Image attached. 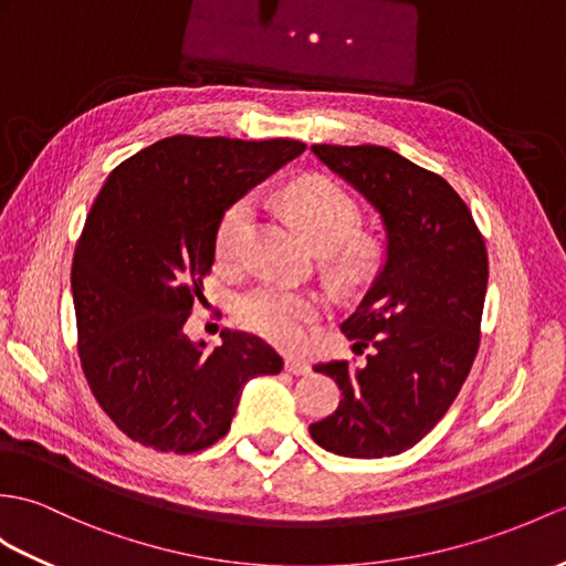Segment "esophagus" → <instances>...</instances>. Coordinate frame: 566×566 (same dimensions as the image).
Masks as SVG:
<instances>
[{"label":"esophagus","instance_id":"obj_1","mask_svg":"<svg viewBox=\"0 0 566 566\" xmlns=\"http://www.w3.org/2000/svg\"><path fill=\"white\" fill-rule=\"evenodd\" d=\"M284 369H286L289 374H294V376H304V374H308V364L301 361V359H292V357H289V359L284 361Z\"/></svg>","mask_w":566,"mask_h":566}]
</instances>
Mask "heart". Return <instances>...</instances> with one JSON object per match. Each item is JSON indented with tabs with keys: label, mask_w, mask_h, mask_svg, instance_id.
Instances as JSON below:
<instances>
[{
	"label": "heart",
	"mask_w": 566,
	"mask_h": 566,
	"mask_svg": "<svg viewBox=\"0 0 566 566\" xmlns=\"http://www.w3.org/2000/svg\"><path fill=\"white\" fill-rule=\"evenodd\" d=\"M286 209L294 223L318 251H335V265L347 280H359L376 265L378 251L371 241L357 239L359 209L349 192L335 180L306 176L286 188ZM253 229V202L239 200L221 217L217 231V255L235 260ZM318 313V304L308 294L284 286H258L239 298L235 321L245 331L270 339L274 345L294 347L304 337V327Z\"/></svg>",
	"instance_id": "obj_1"
}]
</instances>
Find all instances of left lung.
I'll return each mask as SVG.
<instances>
[{
	"mask_svg": "<svg viewBox=\"0 0 566 566\" xmlns=\"http://www.w3.org/2000/svg\"><path fill=\"white\" fill-rule=\"evenodd\" d=\"M311 151L376 209L386 253L343 323L354 347L371 354L364 366H315L335 378L343 400L308 431L337 455H398L437 427L475 361L488 251L449 182L398 151L374 144Z\"/></svg>",
	"mask_w": 566,
	"mask_h": 566,
	"instance_id": "8db88e82",
	"label": "left lung"
}]
</instances>
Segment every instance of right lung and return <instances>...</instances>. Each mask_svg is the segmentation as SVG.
Instances as JSON below:
<instances>
[{"instance_id": "add662e5", "label": "right lung", "mask_w": 566, "mask_h": 566, "mask_svg": "<svg viewBox=\"0 0 566 566\" xmlns=\"http://www.w3.org/2000/svg\"><path fill=\"white\" fill-rule=\"evenodd\" d=\"M306 151L304 142L166 137L117 166L91 207L72 262L78 357L129 439L195 453L229 431L243 386L282 371L260 337L192 343L186 321L214 265L221 217Z\"/></svg>"}]
</instances>
